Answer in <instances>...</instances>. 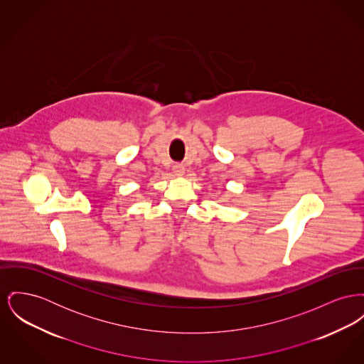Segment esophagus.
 <instances>
[{"instance_id":"esophagus-1","label":"esophagus","mask_w":364,"mask_h":364,"mask_svg":"<svg viewBox=\"0 0 364 364\" xmlns=\"http://www.w3.org/2000/svg\"><path fill=\"white\" fill-rule=\"evenodd\" d=\"M184 166L181 165V164H176V165H173V173H174V176H183L184 174Z\"/></svg>"}]
</instances>
